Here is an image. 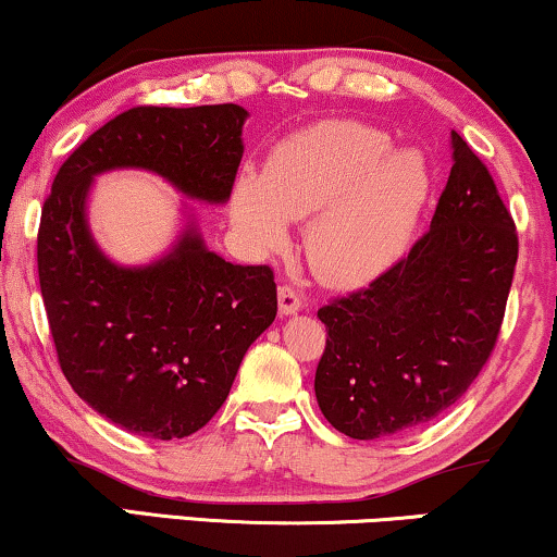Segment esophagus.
<instances>
[{
    "label": "esophagus",
    "instance_id": "esophagus-1",
    "mask_svg": "<svg viewBox=\"0 0 557 557\" xmlns=\"http://www.w3.org/2000/svg\"><path fill=\"white\" fill-rule=\"evenodd\" d=\"M296 311H301V296L294 286H281L278 288V314L292 317Z\"/></svg>",
    "mask_w": 557,
    "mask_h": 557
}]
</instances>
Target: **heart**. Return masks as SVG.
<instances>
[{
    "label": "heart",
    "instance_id": "heart-1",
    "mask_svg": "<svg viewBox=\"0 0 557 557\" xmlns=\"http://www.w3.org/2000/svg\"><path fill=\"white\" fill-rule=\"evenodd\" d=\"M360 121H330L281 144L265 177L235 180L231 215L243 240L276 250L288 220H309L307 258L330 286H360L406 253L431 197L423 151Z\"/></svg>",
    "mask_w": 557,
    "mask_h": 557
}]
</instances>
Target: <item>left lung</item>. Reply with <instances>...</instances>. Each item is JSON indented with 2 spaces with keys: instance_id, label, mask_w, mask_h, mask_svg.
Instances as JSON below:
<instances>
[{
  "instance_id": "8db88e82",
  "label": "left lung",
  "mask_w": 557,
  "mask_h": 557,
  "mask_svg": "<svg viewBox=\"0 0 557 557\" xmlns=\"http://www.w3.org/2000/svg\"><path fill=\"white\" fill-rule=\"evenodd\" d=\"M431 231L362 292L317 311L326 326L314 393L326 421L372 441L418 429L467 393L490 360L517 263V233L467 141Z\"/></svg>"
}]
</instances>
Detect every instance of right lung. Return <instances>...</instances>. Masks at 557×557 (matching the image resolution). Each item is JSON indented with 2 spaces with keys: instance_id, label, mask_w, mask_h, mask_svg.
Returning <instances> with one entry per match:
<instances>
[{
  "instance_id": "obj_1",
  "label": "right lung",
  "mask_w": 557,
  "mask_h": 557,
  "mask_svg": "<svg viewBox=\"0 0 557 557\" xmlns=\"http://www.w3.org/2000/svg\"><path fill=\"white\" fill-rule=\"evenodd\" d=\"M246 119L235 103L124 111L67 157L45 200L37 273L60 368L96 413L139 436L185 438L218 413L276 319V284L269 265L210 250L187 205L162 256L116 263L90 233V189L106 172L144 170L187 200L225 205Z\"/></svg>"
}]
</instances>
